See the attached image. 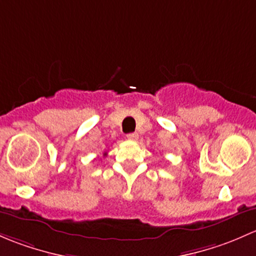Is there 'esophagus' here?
<instances>
[{"label": "esophagus", "mask_w": 256, "mask_h": 256, "mask_svg": "<svg viewBox=\"0 0 256 256\" xmlns=\"http://www.w3.org/2000/svg\"><path fill=\"white\" fill-rule=\"evenodd\" d=\"M127 138L129 139V140H138L139 136H138V133H136V132H134V133L127 134Z\"/></svg>", "instance_id": "1"}]
</instances>
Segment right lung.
Masks as SVG:
<instances>
[{
  "instance_id": "1",
  "label": "right lung",
  "mask_w": 256,
  "mask_h": 256,
  "mask_svg": "<svg viewBox=\"0 0 256 256\" xmlns=\"http://www.w3.org/2000/svg\"><path fill=\"white\" fill-rule=\"evenodd\" d=\"M104 155H107V154H106V152H104Z\"/></svg>"
}]
</instances>
